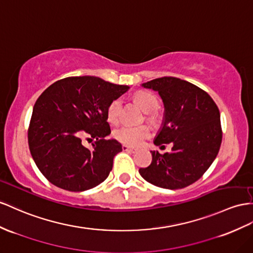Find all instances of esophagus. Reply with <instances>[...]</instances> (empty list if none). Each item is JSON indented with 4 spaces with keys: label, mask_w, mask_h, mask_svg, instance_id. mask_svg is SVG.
<instances>
[{
    "label": "esophagus",
    "mask_w": 253,
    "mask_h": 253,
    "mask_svg": "<svg viewBox=\"0 0 253 253\" xmlns=\"http://www.w3.org/2000/svg\"><path fill=\"white\" fill-rule=\"evenodd\" d=\"M122 148H123V151H125V152H130V153H135V152H137V150H135V148L129 147L127 145H123Z\"/></svg>",
    "instance_id": "34e87169"
}]
</instances>
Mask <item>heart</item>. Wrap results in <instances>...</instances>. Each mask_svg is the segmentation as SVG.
<instances>
[{
	"instance_id": "heart-1",
	"label": "heart",
	"mask_w": 253,
	"mask_h": 253,
	"mask_svg": "<svg viewBox=\"0 0 253 253\" xmlns=\"http://www.w3.org/2000/svg\"><path fill=\"white\" fill-rule=\"evenodd\" d=\"M135 99L139 102L146 113L155 112L158 108V100L154 94L147 92H140L135 95ZM122 111V100L116 98L110 103L107 110V118L111 124H118ZM150 118H153L150 115ZM152 130L148 126H123L116 129L114 132L115 139L121 143L129 146H138L148 137H151Z\"/></svg>"
}]
</instances>
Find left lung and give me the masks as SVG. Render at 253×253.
<instances>
[{
	"label": "left lung",
	"instance_id": "obj_1",
	"mask_svg": "<svg viewBox=\"0 0 253 253\" xmlns=\"http://www.w3.org/2000/svg\"><path fill=\"white\" fill-rule=\"evenodd\" d=\"M142 86L158 92L165 106L154 144L173 147L171 153L152 151V164L141 168L140 175L161 188H185L201 178L217 157L222 141L219 109L205 90L178 78H158Z\"/></svg>",
	"mask_w": 253,
	"mask_h": 253
}]
</instances>
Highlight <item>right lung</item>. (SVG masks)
Instances as JSON below:
<instances>
[{
  "label": "right lung",
  "mask_w": 253,
  "mask_h": 253,
  "mask_svg": "<svg viewBox=\"0 0 253 253\" xmlns=\"http://www.w3.org/2000/svg\"><path fill=\"white\" fill-rule=\"evenodd\" d=\"M128 88L92 76L68 77L38 97L28 130L29 147L51 184L77 192L108 177L122 145L106 139L111 133L107 110ZM84 136L96 139L92 149L82 144Z\"/></svg>",
  "instance_id": "right-lung-1"
}]
</instances>
